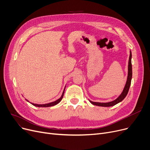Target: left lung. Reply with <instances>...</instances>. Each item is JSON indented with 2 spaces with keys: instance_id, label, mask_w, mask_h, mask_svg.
Here are the masks:
<instances>
[{
  "instance_id": "8db88e82",
  "label": "left lung",
  "mask_w": 150,
  "mask_h": 150,
  "mask_svg": "<svg viewBox=\"0 0 150 150\" xmlns=\"http://www.w3.org/2000/svg\"><path fill=\"white\" fill-rule=\"evenodd\" d=\"M131 58H132V54H131V51L130 50V54H129V61H128V76H127V82H126L125 86L124 87V89L121 93L120 95L119 96V97L117 98L115 100L112 101H109L107 102V103H100V102H94L92 101L91 100H89V101L91 102V103H92L93 105L98 106H102V107H109V106H112L117 103H120L121 102L125 97L127 96L128 94L130 85H131V79H132V64H131Z\"/></svg>"
}]
</instances>
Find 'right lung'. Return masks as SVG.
<instances>
[{
    "mask_svg": "<svg viewBox=\"0 0 150 150\" xmlns=\"http://www.w3.org/2000/svg\"><path fill=\"white\" fill-rule=\"evenodd\" d=\"M65 88H66V86H65V88H64V91H63V92H62V95H61V97L59 98V99H58L57 100H56V101H53V102H51V103H47V104H43V105H38V104H35V103H30L31 105H33V106H36V107H50V106H54V105H57L58 103H59V102L61 101V100H62V97H63V96H64V91H65ZM26 100V99H25ZM28 102H29L27 100H26Z\"/></svg>",
    "mask_w": 150,
    "mask_h": 150,
    "instance_id": "obj_1",
    "label": "right lung"
}]
</instances>
